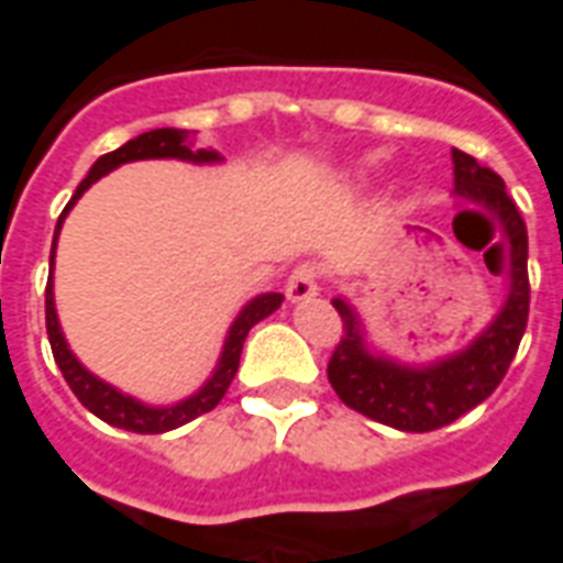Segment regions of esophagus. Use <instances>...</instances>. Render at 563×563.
<instances>
[{"label": "esophagus", "instance_id": "esophagus-1", "mask_svg": "<svg viewBox=\"0 0 563 563\" xmlns=\"http://www.w3.org/2000/svg\"><path fill=\"white\" fill-rule=\"evenodd\" d=\"M319 292V274L313 265H298V268L289 274V280H286V298L292 301V305H301L307 298H313Z\"/></svg>", "mask_w": 563, "mask_h": 563}]
</instances>
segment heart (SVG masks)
<instances>
[{
  "mask_svg": "<svg viewBox=\"0 0 563 563\" xmlns=\"http://www.w3.org/2000/svg\"><path fill=\"white\" fill-rule=\"evenodd\" d=\"M377 165H379V156H365V159H358V165H355V174L377 172Z\"/></svg>",
  "mask_w": 563,
  "mask_h": 563,
  "instance_id": "obj_1",
  "label": "heart"
}]
</instances>
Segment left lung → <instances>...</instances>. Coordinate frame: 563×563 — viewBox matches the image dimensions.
I'll return each mask as SVG.
<instances>
[{
    "label": "left lung",
    "mask_w": 563,
    "mask_h": 563,
    "mask_svg": "<svg viewBox=\"0 0 563 563\" xmlns=\"http://www.w3.org/2000/svg\"><path fill=\"white\" fill-rule=\"evenodd\" d=\"M455 196L467 198L500 222L507 244V295L492 322L467 346L424 365L386 355L367 338L358 310L346 298L331 305L343 319V338L329 362V383L346 407L398 431H434L483 404L500 386L528 325V232L507 186L492 168L452 150Z\"/></svg>",
    "instance_id": "8db88e82"
}]
</instances>
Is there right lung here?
Segmentation results:
<instances>
[{"label":"right lung","mask_w":563,"mask_h":563,"mask_svg":"<svg viewBox=\"0 0 563 563\" xmlns=\"http://www.w3.org/2000/svg\"><path fill=\"white\" fill-rule=\"evenodd\" d=\"M139 159H180L192 162V165H220L222 156L213 147H196V132L189 129H153V132H144L139 139L126 141L123 147L104 153L99 159L92 162L90 174L80 180V186L75 189V196L63 210V217L56 222L54 232V246H51V277H47V292H44V319H47V338H51V350H54V358L63 377H66L68 389L78 395V401L90 410L92 416H99L102 422L114 424V428H126V431H135V434H165L172 428H180V424L192 422L201 413H210L217 404L222 401V395L232 386L234 374H238V362H241V350H244V341L250 329L262 322L265 317H271L277 307L283 305L280 292H262L256 298H250L238 317L225 331V341H222L220 358H217V367L210 371V377L198 386L189 398L174 404H147L141 398H132L129 391H120L111 383H104L102 377H96L90 367L80 365V358L71 353L66 334H63V325H59V317H56V301H54V258H56V241H59V229H63V220L68 217V210L78 205V198L90 189L99 177L111 174L120 165Z\"/></svg>","instance_id":"right-lung-1"}]
</instances>
